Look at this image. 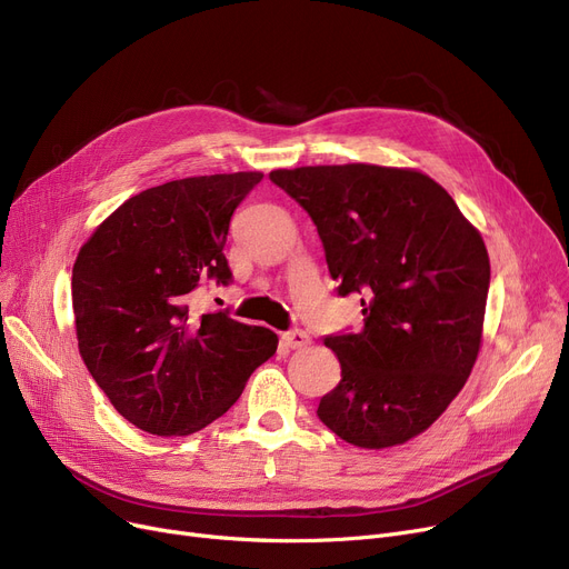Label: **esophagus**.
Returning <instances> with one entry per match:
<instances>
[{
    "label": "esophagus",
    "mask_w": 569,
    "mask_h": 569,
    "mask_svg": "<svg viewBox=\"0 0 569 569\" xmlns=\"http://www.w3.org/2000/svg\"><path fill=\"white\" fill-rule=\"evenodd\" d=\"M281 341H283L288 348L297 350V348L309 346L311 339H309V335L302 332V330H290V332H283V335H281Z\"/></svg>",
    "instance_id": "1"
}]
</instances>
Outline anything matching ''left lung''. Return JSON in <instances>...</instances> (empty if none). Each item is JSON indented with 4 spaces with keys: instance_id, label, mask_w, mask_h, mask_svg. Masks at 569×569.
I'll list each match as a JSON object with an SVG mask.
<instances>
[{
    "instance_id": "1",
    "label": "left lung",
    "mask_w": 569,
    "mask_h": 569,
    "mask_svg": "<svg viewBox=\"0 0 569 569\" xmlns=\"http://www.w3.org/2000/svg\"><path fill=\"white\" fill-rule=\"evenodd\" d=\"M269 179L309 212L339 295H362V330L325 339L341 380L320 399V422L365 450L420 436L482 346L491 264L480 230L412 168L302 166Z\"/></svg>"
}]
</instances>
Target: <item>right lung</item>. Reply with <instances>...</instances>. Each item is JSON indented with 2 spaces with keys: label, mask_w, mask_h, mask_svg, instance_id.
Listing matches in <instances>:
<instances>
[{
  "label": "right lung",
  "mask_w": 569,
  "mask_h": 569,
  "mask_svg": "<svg viewBox=\"0 0 569 569\" xmlns=\"http://www.w3.org/2000/svg\"><path fill=\"white\" fill-rule=\"evenodd\" d=\"M262 172L200 174L147 189L82 244L73 318L87 371L114 410L154 436H191L242 395L279 337L226 311H191L207 281H230V217Z\"/></svg>",
  "instance_id": "right-lung-1"
}]
</instances>
